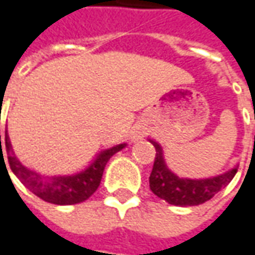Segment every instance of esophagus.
Returning a JSON list of instances; mask_svg holds the SVG:
<instances>
[{
	"label": "esophagus",
	"mask_w": 255,
	"mask_h": 255,
	"mask_svg": "<svg viewBox=\"0 0 255 255\" xmlns=\"http://www.w3.org/2000/svg\"><path fill=\"white\" fill-rule=\"evenodd\" d=\"M145 132H147V126L144 123H138V124H135L134 128H132L131 137H132V139H139L141 137H144Z\"/></svg>",
	"instance_id": "esophagus-1"
}]
</instances>
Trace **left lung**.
<instances>
[{"mask_svg":"<svg viewBox=\"0 0 255 255\" xmlns=\"http://www.w3.org/2000/svg\"><path fill=\"white\" fill-rule=\"evenodd\" d=\"M155 147V160L152 171L149 174V188L158 198L171 205L193 207L211 200L221 188L227 187L228 183L237 174L238 165L231 170L208 178H184L168 168L164 160V151L155 139L148 138Z\"/></svg>","mask_w":255,"mask_h":255,"instance_id":"obj_1","label":"left lung"}]
</instances>
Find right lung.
I'll return each mask as SVG.
<instances>
[{
    "mask_svg": "<svg viewBox=\"0 0 255 255\" xmlns=\"http://www.w3.org/2000/svg\"><path fill=\"white\" fill-rule=\"evenodd\" d=\"M126 145L127 144L124 142V144H118L114 147L103 149L101 152L97 154V157L91 161V164L87 168L71 175H45V174L28 168L18 160L11 145L8 132L5 131L6 155H8V162L12 172L31 193H34L47 203L57 205L78 204V203L85 201L87 198H90L97 191L98 185L101 183L103 172L108 160L116 152L126 148ZM1 152H2V148H1Z\"/></svg>",
    "mask_w": 255,
    "mask_h": 255,
    "instance_id": "add662e5",
    "label": "right lung"
}]
</instances>
